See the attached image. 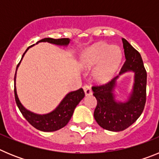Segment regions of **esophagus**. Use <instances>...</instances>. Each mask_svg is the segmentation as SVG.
Here are the masks:
<instances>
[{
  "instance_id": "esophagus-1",
  "label": "esophagus",
  "mask_w": 159,
  "mask_h": 159,
  "mask_svg": "<svg viewBox=\"0 0 159 159\" xmlns=\"http://www.w3.org/2000/svg\"><path fill=\"white\" fill-rule=\"evenodd\" d=\"M83 88H84V92H85V95H92V88H91V87H90L89 85H84V86L83 87Z\"/></svg>"
}]
</instances>
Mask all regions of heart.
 Instances as JSON below:
<instances>
[{"mask_svg": "<svg viewBox=\"0 0 159 159\" xmlns=\"http://www.w3.org/2000/svg\"><path fill=\"white\" fill-rule=\"evenodd\" d=\"M121 52L116 46L99 43L89 48L81 57V65L85 69L95 67L93 78L96 82L105 83L113 76L121 61Z\"/></svg>", "mask_w": 159, "mask_h": 159, "instance_id": "1", "label": "heart"}]
</instances>
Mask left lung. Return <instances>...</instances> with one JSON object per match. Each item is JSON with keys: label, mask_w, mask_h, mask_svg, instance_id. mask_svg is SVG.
<instances>
[{"label": "left lung", "mask_w": 159, "mask_h": 159, "mask_svg": "<svg viewBox=\"0 0 159 159\" xmlns=\"http://www.w3.org/2000/svg\"><path fill=\"white\" fill-rule=\"evenodd\" d=\"M125 60L119 75L128 71L134 72V84L130 99L126 102H117L113 91L119 75L108 83L92 87L97 99L94 117L97 123L107 130L121 131L127 129L143 113L147 100V71L141 55L123 38Z\"/></svg>", "instance_id": "8db88e82"}]
</instances>
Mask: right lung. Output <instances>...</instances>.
Masks as SVG:
<instances>
[{"instance_id": "right-lung-1", "label": "right lung", "mask_w": 159, "mask_h": 159, "mask_svg": "<svg viewBox=\"0 0 159 159\" xmlns=\"http://www.w3.org/2000/svg\"><path fill=\"white\" fill-rule=\"evenodd\" d=\"M39 42H48V43H54L57 45H67L69 43L70 40L68 38H61V39L44 38V39L39 40L37 43ZM29 48V47L25 52L22 56V58ZM20 63V61L17 64L16 69H17ZM15 81H16V74L14 77V82ZM14 95H15V100H16V105L19 108L20 111L21 112L25 119L32 125V127H34L37 130H42V131L51 132L56 131V130H58L65 127L71 119L75 108L79 104V102H80L81 99L84 98L85 94H84L83 88H80L75 92H70L64 97V99L61 101L60 105L53 111L49 114H46V115H37V114L32 113V112L28 111L27 109H25L18 99L16 86H14Z\"/></svg>"}]
</instances>
